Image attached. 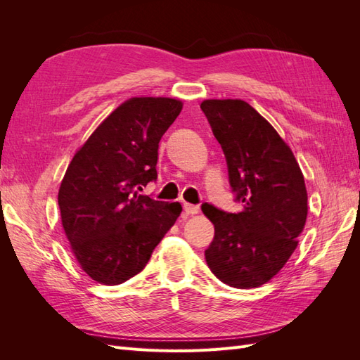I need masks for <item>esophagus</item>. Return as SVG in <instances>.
Masks as SVG:
<instances>
[{"mask_svg": "<svg viewBox=\"0 0 360 360\" xmlns=\"http://www.w3.org/2000/svg\"><path fill=\"white\" fill-rule=\"evenodd\" d=\"M183 209L188 214H197L200 212V207L195 204H189V202H183Z\"/></svg>", "mask_w": 360, "mask_h": 360, "instance_id": "obj_1", "label": "esophagus"}]
</instances>
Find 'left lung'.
I'll use <instances>...</instances> for the list:
<instances>
[{
	"label": "left lung",
	"mask_w": 360,
	"mask_h": 360,
	"mask_svg": "<svg viewBox=\"0 0 360 360\" xmlns=\"http://www.w3.org/2000/svg\"><path fill=\"white\" fill-rule=\"evenodd\" d=\"M201 111L221 144L234 201L228 213L202 204L214 225L205 249L213 275L236 288L266 284L294 252L308 214L303 174L290 147L243 101H204Z\"/></svg>",
	"instance_id": "1"
}]
</instances>
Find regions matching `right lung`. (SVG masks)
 I'll return each instance as SVG.
<instances>
[{
    "mask_svg": "<svg viewBox=\"0 0 360 360\" xmlns=\"http://www.w3.org/2000/svg\"><path fill=\"white\" fill-rule=\"evenodd\" d=\"M168 97H134L108 117L72 159L58 207L86 275L118 285L139 274L181 213L180 202L141 195L156 181L159 141L181 111Z\"/></svg>",
    "mask_w": 360,
    "mask_h": 360,
    "instance_id": "right-lung-1",
    "label": "right lung"
}]
</instances>
